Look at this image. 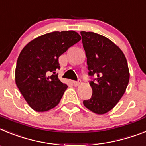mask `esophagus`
<instances>
[{
	"label": "esophagus",
	"mask_w": 146,
	"mask_h": 146,
	"mask_svg": "<svg viewBox=\"0 0 146 146\" xmlns=\"http://www.w3.org/2000/svg\"><path fill=\"white\" fill-rule=\"evenodd\" d=\"M73 84H74V86H76V87H77V86H78L80 84V82H79V81H78V82H76V81H73Z\"/></svg>",
	"instance_id": "34e87169"
}]
</instances>
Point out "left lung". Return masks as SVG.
<instances>
[{
  "instance_id": "1",
  "label": "left lung",
  "mask_w": 146,
  "mask_h": 146,
  "mask_svg": "<svg viewBox=\"0 0 146 146\" xmlns=\"http://www.w3.org/2000/svg\"><path fill=\"white\" fill-rule=\"evenodd\" d=\"M87 56L91 98L83 101L88 110L103 115L113 108L123 96L129 82L127 61L123 51L108 38L94 32L81 31Z\"/></svg>"
}]
</instances>
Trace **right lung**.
Returning a JSON list of instances; mask_svg holds the SVG:
<instances>
[{"label": "right lung", "mask_w": 146, "mask_h": 146, "mask_svg": "<svg viewBox=\"0 0 146 146\" xmlns=\"http://www.w3.org/2000/svg\"><path fill=\"white\" fill-rule=\"evenodd\" d=\"M81 39L74 31H54L35 38L21 50L15 82L33 110L46 111L59 103L68 86L56 74L59 57Z\"/></svg>", "instance_id": "right-lung-1"}]
</instances>
